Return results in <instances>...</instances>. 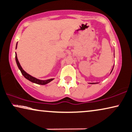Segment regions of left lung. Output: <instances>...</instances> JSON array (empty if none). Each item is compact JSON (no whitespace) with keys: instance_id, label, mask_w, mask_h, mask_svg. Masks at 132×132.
I'll use <instances>...</instances> for the list:
<instances>
[{"instance_id":"1","label":"left lung","mask_w":132,"mask_h":132,"mask_svg":"<svg viewBox=\"0 0 132 132\" xmlns=\"http://www.w3.org/2000/svg\"><path fill=\"white\" fill-rule=\"evenodd\" d=\"M112 71H111V72H112ZM92 84H96V83H91Z\"/></svg>"}]
</instances>
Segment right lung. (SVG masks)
<instances>
[{"mask_svg": "<svg viewBox=\"0 0 132 132\" xmlns=\"http://www.w3.org/2000/svg\"><path fill=\"white\" fill-rule=\"evenodd\" d=\"M18 44V43H17ZM17 48V45H16V48ZM15 57H16V63H17V65H18L19 68V70H20V71H21L22 74L23 75V76L25 77V78L29 80V81L32 82L33 83H35V84H39V85H45L47 84L50 82L51 81H53V79H48V80H45V81H42V80H39V79H37L34 78V77H32L28 73L25 72V71L22 69V67L20 66V63L18 61V57H17V55H16V56H15Z\"/></svg>", "mask_w": 132, "mask_h": 132, "instance_id": "obj_1", "label": "right lung"}]
</instances>
